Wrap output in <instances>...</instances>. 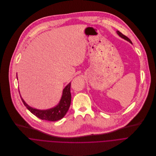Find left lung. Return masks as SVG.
<instances>
[{
    "label": "left lung",
    "instance_id": "1",
    "mask_svg": "<svg viewBox=\"0 0 156 156\" xmlns=\"http://www.w3.org/2000/svg\"><path fill=\"white\" fill-rule=\"evenodd\" d=\"M116 33H117V34L121 37V38H122V39H125L126 41H128V42H129L130 44H132V41L130 40V39H129L127 36H124L123 34H122L120 32H119V30H117L116 31Z\"/></svg>",
    "mask_w": 156,
    "mask_h": 156
}]
</instances>
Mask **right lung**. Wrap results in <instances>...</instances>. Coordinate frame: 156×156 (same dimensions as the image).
<instances>
[{"instance_id":"right-lung-1","label":"right lung","mask_w":156,"mask_h":156,"mask_svg":"<svg viewBox=\"0 0 156 156\" xmlns=\"http://www.w3.org/2000/svg\"><path fill=\"white\" fill-rule=\"evenodd\" d=\"M70 90L71 82H69L63 89L61 98L58 104L55 107L48 109H38L29 106L22 98L20 93V95L24 105L31 113H33L36 117L42 120L54 122L61 119L67 113L71 102V94Z\"/></svg>"}]
</instances>
